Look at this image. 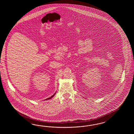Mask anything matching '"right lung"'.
<instances>
[{
    "label": "right lung",
    "instance_id": "right-lung-1",
    "mask_svg": "<svg viewBox=\"0 0 134 134\" xmlns=\"http://www.w3.org/2000/svg\"><path fill=\"white\" fill-rule=\"evenodd\" d=\"M55 93H54V95H52V96L51 97H50V98H47V99H46V100H50V99H51V98H53V97H54V95H55Z\"/></svg>",
    "mask_w": 134,
    "mask_h": 134
}]
</instances>
